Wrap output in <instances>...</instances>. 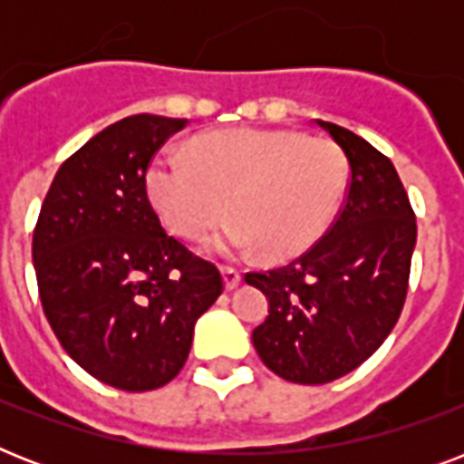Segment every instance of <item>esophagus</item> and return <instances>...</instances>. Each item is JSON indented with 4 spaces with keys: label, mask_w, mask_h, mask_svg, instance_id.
Instances as JSON below:
<instances>
[{
    "label": "esophagus",
    "mask_w": 464,
    "mask_h": 464,
    "mask_svg": "<svg viewBox=\"0 0 464 464\" xmlns=\"http://www.w3.org/2000/svg\"><path fill=\"white\" fill-rule=\"evenodd\" d=\"M221 275H224V284L228 291L236 289V286L240 284V279H243V275H240L238 269H233V267H221Z\"/></svg>",
    "instance_id": "obj_1"
}]
</instances>
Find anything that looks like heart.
I'll return each mask as SVG.
<instances>
[{
	"mask_svg": "<svg viewBox=\"0 0 464 464\" xmlns=\"http://www.w3.org/2000/svg\"><path fill=\"white\" fill-rule=\"evenodd\" d=\"M149 202L182 238L207 240L217 255L262 247L269 260L305 253L334 224L346 192L344 151L296 130H221L189 141L188 154L159 151L147 168Z\"/></svg>",
	"mask_w": 464,
	"mask_h": 464,
	"instance_id": "b5f03b06",
	"label": "heart"
}]
</instances>
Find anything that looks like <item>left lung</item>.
<instances>
[{
	"label": "left lung",
	"instance_id": "left-lung-1",
	"mask_svg": "<svg viewBox=\"0 0 464 464\" xmlns=\"http://www.w3.org/2000/svg\"><path fill=\"white\" fill-rule=\"evenodd\" d=\"M317 125L349 160L344 207L298 260L246 275L269 301L255 349L269 371L301 385L352 373L385 342L402 313L417 246V218L388 156L344 127Z\"/></svg>",
	"mask_w": 464,
	"mask_h": 464
}]
</instances>
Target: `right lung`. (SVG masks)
Listing matches in <instances>:
<instances>
[{
    "label": "right lung",
    "instance_id": "right-lung-1",
    "mask_svg": "<svg viewBox=\"0 0 464 464\" xmlns=\"http://www.w3.org/2000/svg\"><path fill=\"white\" fill-rule=\"evenodd\" d=\"M188 120L130 115L54 175L33 231L43 310L64 352L105 385L147 392L188 361L197 317L224 291L218 269L160 228L151 156Z\"/></svg>",
    "mask_w": 464,
    "mask_h": 464
}]
</instances>
